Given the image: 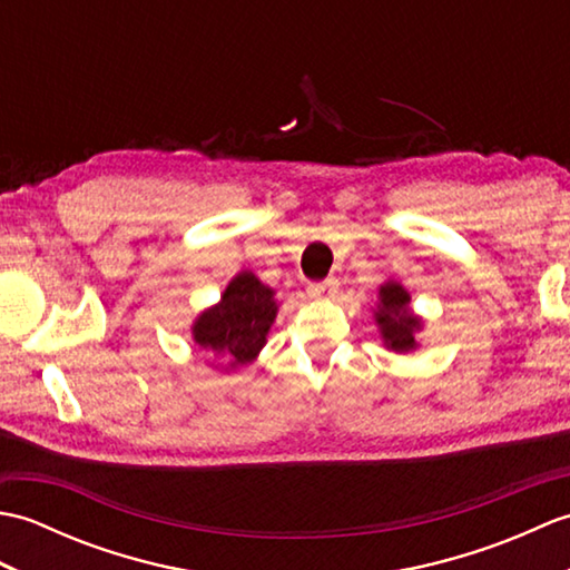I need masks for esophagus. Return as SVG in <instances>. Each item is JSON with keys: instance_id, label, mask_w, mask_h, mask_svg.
<instances>
[{"instance_id": "1", "label": "esophagus", "mask_w": 570, "mask_h": 570, "mask_svg": "<svg viewBox=\"0 0 570 570\" xmlns=\"http://www.w3.org/2000/svg\"><path fill=\"white\" fill-rule=\"evenodd\" d=\"M335 294H337V282H335V278H325V282H321V284H311L308 286V296H313V298L331 301V298H335Z\"/></svg>"}]
</instances>
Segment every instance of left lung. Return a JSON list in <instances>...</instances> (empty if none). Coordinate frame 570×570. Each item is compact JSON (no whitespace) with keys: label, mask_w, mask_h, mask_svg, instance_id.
I'll use <instances>...</instances> for the list:
<instances>
[{"label":"left lung","mask_w":570,"mask_h":570,"mask_svg":"<svg viewBox=\"0 0 570 570\" xmlns=\"http://www.w3.org/2000/svg\"><path fill=\"white\" fill-rule=\"evenodd\" d=\"M411 294L396 278H386L377 288V306H374V323L382 335L386 350L396 355H409L419 347L416 333L423 331V318L411 311Z\"/></svg>","instance_id":"1"}]
</instances>
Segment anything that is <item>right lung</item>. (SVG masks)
Returning a JSON list of instances; mask_svg holds the SVG:
<instances>
[{
	"label": "right lung",
	"instance_id": "obj_1",
	"mask_svg": "<svg viewBox=\"0 0 570 570\" xmlns=\"http://www.w3.org/2000/svg\"><path fill=\"white\" fill-rule=\"evenodd\" d=\"M274 296V288L262 284L257 274L242 269L229 278L220 301L198 313L190 335L213 357V367L233 372L259 357L278 313Z\"/></svg>",
	"mask_w": 570,
	"mask_h": 570
}]
</instances>
